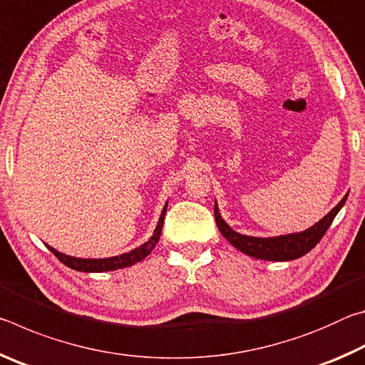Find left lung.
Masks as SVG:
<instances>
[{
    "label": "left lung",
    "instance_id": "obj_1",
    "mask_svg": "<svg viewBox=\"0 0 365 365\" xmlns=\"http://www.w3.org/2000/svg\"><path fill=\"white\" fill-rule=\"evenodd\" d=\"M346 200H348V193L338 205L331 209V211L320 219L317 224L306 228L304 232H296L288 235H279V237H250V235H242L235 232L233 228L222 219L220 211L217 207V201H214V217L217 222V227L224 238L232 246H235L238 251L245 252L246 256L262 259V261H274V262H285L293 261L304 256L306 252L311 251L316 246L325 232L329 230L335 215L339 212V209L344 206Z\"/></svg>",
    "mask_w": 365,
    "mask_h": 365
}]
</instances>
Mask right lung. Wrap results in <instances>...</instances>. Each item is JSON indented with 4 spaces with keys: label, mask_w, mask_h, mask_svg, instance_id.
<instances>
[{
    "label": "right lung",
    "mask_w": 365,
    "mask_h": 365,
    "mask_svg": "<svg viewBox=\"0 0 365 365\" xmlns=\"http://www.w3.org/2000/svg\"><path fill=\"white\" fill-rule=\"evenodd\" d=\"M165 211H168V202L164 205L163 212H160V217L158 220V225H156V228H154L151 238L148 240V242H145L143 245H140L138 248H135V250L128 251V252H123V255H119V256L101 257V259H86V257L83 259V257L67 256V255H64V252H59L58 250L51 248V246L46 245V243H45V246L64 265H67V267H71L73 270H78V272H109V270L130 267V265L143 261V259L154 250V246L158 245L160 232H163Z\"/></svg>",
    "instance_id": "add662e5"
}]
</instances>
